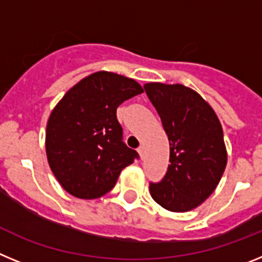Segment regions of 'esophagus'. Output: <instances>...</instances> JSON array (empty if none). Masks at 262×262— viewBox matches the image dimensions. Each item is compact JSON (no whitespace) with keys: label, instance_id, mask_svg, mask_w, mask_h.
Here are the masks:
<instances>
[{"label":"esophagus","instance_id":"34e87169","mask_svg":"<svg viewBox=\"0 0 262 262\" xmlns=\"http://www.w3.org/2000/svg\"><path fill=\"white\" fill-rule=\"evenodd\" d=\"M138 152H139V155H140V157H142V159H143V156H144V148H143L142 145H140V147L138 148Z\"/></svg>","mask_w":262,"mask_h":262}]
</instances>
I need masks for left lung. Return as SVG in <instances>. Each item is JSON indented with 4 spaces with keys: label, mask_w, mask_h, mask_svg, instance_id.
Wrapping results in <instances>:
<instances>
[{
    "label": "left lung",
    "mask_w": 262,
    "mask_h": 262,
    "mask_svg": "<svg viewBox=\"0 0 262 262\" xmlns=\"http://www.w3.org/2000/svg\"><path fill=\"white\" fill-rule=\"evenodd\" d=\"M169 139V166L151 195L161 207L185 212L215 190L227 165L223 128L215 111L200 94L181 84L144 85Z\"/></svg>",
    "instance_id": "left-lung-1"
}]
</instances>
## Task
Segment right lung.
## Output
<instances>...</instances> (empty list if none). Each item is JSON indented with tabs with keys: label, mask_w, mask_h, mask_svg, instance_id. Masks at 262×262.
Masks as SVG:
<instances>
[{
	"label": "right lung",
	"mask_w": 262,
	"mask_h": 262,
	"mask_svg": "<svg viewBox=\"0 0 262 262\" xmlns=\"http://www.w3.org/2000/svg\"><path fill=\"white\" fill-rule=\"evenodd\" d=\"M143 93L133 78L97 72L69 89L50 115L46 152L64 190L82 200L105 195L122 169L139 159L123 142L120 103Z\"/></svg>",
	"instance_id": "1"
}]
</instances>
